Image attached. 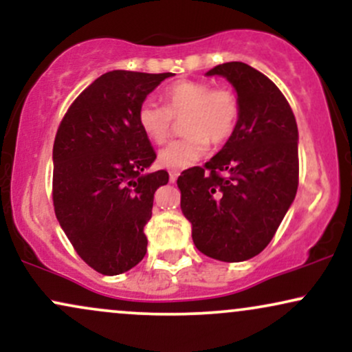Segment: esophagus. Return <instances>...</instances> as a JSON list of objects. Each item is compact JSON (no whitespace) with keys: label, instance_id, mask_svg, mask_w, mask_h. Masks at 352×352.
<instances>
[{"label":"esophagus","instance_id":"esophagus-1","mask_svg":"<svg viewBox=\"0 0 352 352\" xmlns=\"http://www.w3.org/2000/svg\"><path fill=\"white\" fill-rule=\"evenodd\" d=\"M168 175H170V182L173 184V182H177V179H179L180 172L179 170H170V172H168Z\"/></svg>","mask_w":352,"mask_h":352}]
</instances>
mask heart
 I'll return each mask as SVG.
<instances>
[{"label": "heart", "mask_w": 352, "mask_h": 352, "mask_svg": "<svg viewBox=\"0 0 352 352\" xmlns=\"http://www.w3.org/2000/svg\"><path fill=\"white\" fill-rule=\"evenodd\" d=\"M165 106L147 99L137 109V124L153 144H162L170 134L173 117H184L185 135L168 142L159 152L162 167L180 170L207 152L210 142L221 145L235 132L240 102L228 87H213L201 80H175L164 87Z\"/></svg>", "instance_id": "b5f03b06"}]
</instances>
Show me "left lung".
Segmentation results:
<instances>
[{
  "label": "left lung",
  "mask_w": 352,
  "mask_h": 352,
  "mask_svg": "<svg viewBox=\"0 0 352 352\" xmlns=\"http://www.w3.org/2000/svg\"><path fill=\"white\" fill-rule=\"evenodd\" d=\"M207 74L233 84L240 117L215 157L182 172L180 208L201 253L236 263L263 252L293 204L300 182L298 125L276 84L248 64H218Z\"/></svg>",
  "instance_id": "left-lung-1"
}]
</instances>
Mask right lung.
<instances>
[{"label":"right lung","mask_w":352,"mask_h":352,"mask_svg":"<svg viewBox=\"0 0 352 352\" xmlns=\"http://www.w3.org/2000/svg\"><path fill=\"white\" fill-rule=\"evenodd\" d=\"M170 76L106 72L74 99L56 132V218L76 253L107 276L129 272L147 252L144 227L168 173L144 175L157 155L137 124V109Z\"/></svg>","instance_id":"1"}]
</instances>
